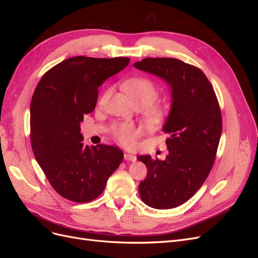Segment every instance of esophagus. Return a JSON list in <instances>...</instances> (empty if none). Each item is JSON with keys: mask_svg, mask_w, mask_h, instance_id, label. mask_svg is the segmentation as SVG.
<instances>
[{"mask_svg": "<svg viewBox=\"0 0 258 258\" xmlns=\"http://www.w3.org/2000/svg\"><path fill=\"white\" fill-rule=\"evenodd\" d=\"M123 158H124V160H127V161H132V162L137 161V156L129 154V153H124Z\"/></svg>", "mask_w": 258, "mask_h": 258, "instance_id": "1", "label": "esophagus"}]
</instances>
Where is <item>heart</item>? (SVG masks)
I'll return each mask as SVG.
<instances>
[{
    "instance_id": "b5f03b06",
    "label": "heart",
    "mask_w": 258,
    "mask_h": 258,
    "mask_svg": "<svg viewBox=\"0 0 258 258\" xmlns=\"http://www.w3.org/2000/svg\"><path fill=\"white\" fill-rule=\"evenodd\" d=\"M123 88L137 105L145 107V114L151 119H159L165 114V107L153 104L159 97V89L148 77H132L123 83ZM110 92L111 89H107L101 97V101H104ZM112 135L118 143L130 146L135 144L140 135V130L131 122H118L113 124Z\"/></svg>"
}]
</instances>
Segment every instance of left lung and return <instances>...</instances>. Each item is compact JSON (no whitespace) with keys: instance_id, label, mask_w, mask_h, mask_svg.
Returning a JSON list of instances; mask_svg holds the SVG:
<instances>
[{"instance_id":"left-lung-1","label":"left lung","mask_w":258,"mask_h":258,"mask_svg":"<svg viewBox=\"0 0 258 258\" xmlns=\"http://www.w3.org/2000/svg\"><path fill=\"white\" fill-rule=\"evenodd\" d=\"M165 80L172 89V106L162 131L166 160L139 156L147 175L139 185L145 205L172 209L190 199L207 179L222 135V113L213 86L197 67L174 58H145L134 64Z\"/></svg>"}]
</instances>
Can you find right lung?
I'll return each instance as SVG.
<instances>
[{
    "label": "right lung",
    "instance_id": "right-lung-1",
    "mask_svg": "<svg viewBox=\"0 0 258 258\" xmlns=\"http://www.w3.org/2000/svg\"><path fill=\"white\" fill-rule=\"evenodd\" d=\"M129 62L126 57H72L48 70L36 86L30 105L31 146L52 188L68 200L98 198L122 161L118 147L85 145L81 122L95 110L99 86Z\"/></svg>",
    "mask_w": 258,
    "mask_h": 258
}]
</instances>
